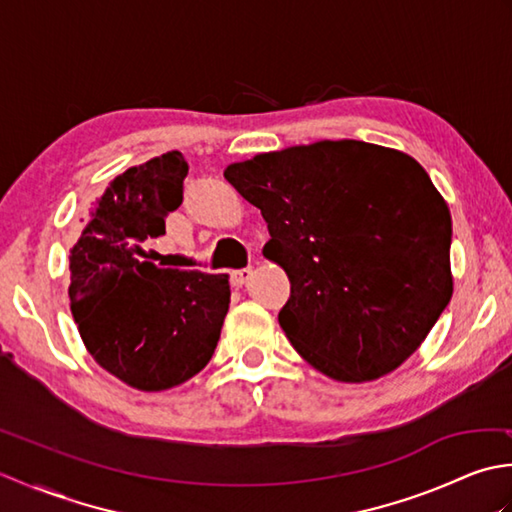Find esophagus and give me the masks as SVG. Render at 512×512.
<instances>
[{"label":"esophagus","instance_id":"obj_1","mask_svg":"<svg viewBox=\"0 0 512 512\" xmlns=\"http://www.w3.org/2000/svg\"><path fill=\"white\" fill-rule=\"evenodd\" d=\"M253 277V268H242V270H233L231 273V284L235 288H242L248 284V279Z\"/></svg>","mask_w":512,"mask_h":512}]
</instances>
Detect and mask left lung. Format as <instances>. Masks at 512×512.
I'll return each instance as SVG.
<instances>
[{
    "mask_svg": "<svg viewBox=\"0 0 512 512\" xmlns=\"http://www.w3.org/2000/svg\"><path fill=\"white\" fill-rule=\"evenodd\" d=\"M262 211L264 255L286 270L279 325L321 374L394 372L449 306L451 213L416 160L361 140H321L228 165Z\"/></svg>",
    "mask_w": 512,
    "mask_h": 512,
    "instance_id": "1",
    "label": "left lung"
}]
</instances>
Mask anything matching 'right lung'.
<instances>
[{"instance_id":"obj_1","label":"right lung","mask_w":512,"mask_h":512,"mask_svg":"<svg viewBox=\"0 0 512 512\" xmlns=\"http://www.w3.org/2000/svg\"><path fill=\"white\" fill-rule=\"evenodd\" d=\"M189 165L169 151L114 178L70 250V310L92 358L140 391H162L211 361L231 301L226 275L143 262L182 204Z\"/></svg>"}]
</instances>
